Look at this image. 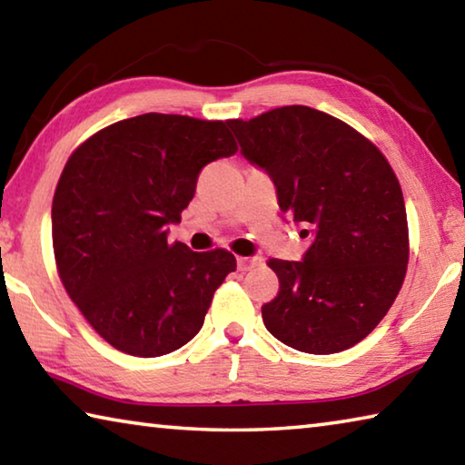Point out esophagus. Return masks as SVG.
Here are the masks:
<instances>
[{"instance_id": "34e87169", "label": "esophagus", "mask_w": 465, "mask_h": 465, "mask_svg": "<svg viewBox=\"0 0 465 465\" xmlns=\"http://www.w3.org/2000/svg\"><path fill=\"white\" fill-rule=\"evenodd\" d=\"M258 264H261V258H248V256H240L238 258V271H242V272L252 271Z\"/></svg>"}]
</instances>
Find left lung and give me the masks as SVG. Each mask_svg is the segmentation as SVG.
Here are the masks:
<instances>
[{
  "instance_id": "1",
  "label": "left lung",
  "mask_w": 465,
  "mask_h": 465,
  "mask_svg": "<svg viewBox=\"0 0 465 465\" xmlns=\"http://www.w3.org/2000/svg\"><path fill=\"white\" fill-rule=\"evenodd\" d=\"M242 155L277 188L282 213L312 233L303 261L271 258L279 293L262 305L269 332L312 355L355 346L402 287L408 222L383 153L349 124L310 106L227 121Z\"/></svg>"
}]
</instances>
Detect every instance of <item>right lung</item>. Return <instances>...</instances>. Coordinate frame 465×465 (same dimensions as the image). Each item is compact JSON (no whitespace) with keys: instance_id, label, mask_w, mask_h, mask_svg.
<instances>
[{"instance_id":"1","label":"right lung","mask_w":465,"mask_h":465,"mask_svg":"<svg viewBox=\"0 0 465 465\" xmlns=\"http://www.w3.org/2000/svg\"><path fill=\"white\" fill-rule=\"evenodd\" d=\"M238 152L227 123L147 113L85 139L53 196L59 279L88 324L133 357H162L203 328L235 271L227 250L168 242L209 162Z\"/></svg>"}]
</instances>
